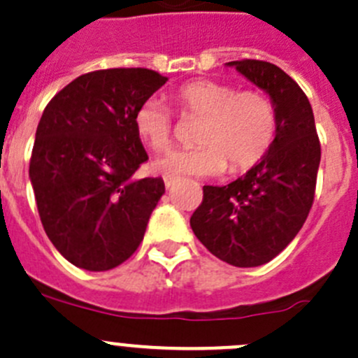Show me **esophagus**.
<instances>
[{"mask_svg":"<svg viewBox=\"0 0 358 358\" xmlns=\"http://www.w3.org/2000/svg\"><path fill=\"white\" fill-rule=\"evenodd\" d=\"M164 180H165V186H167V189H171V187L174 186L176 182H178V179H176V178H171V176H165Z\"/></svg>","mask_w":358,"mask_h":358,"instance_id":"34e87169","label":"esophagus"}]
</instances>
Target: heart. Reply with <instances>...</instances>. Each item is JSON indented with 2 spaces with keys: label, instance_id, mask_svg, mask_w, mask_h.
<instances>
[{
  "label": "heart",
  "instance_id": "b5f03b06",
  "mask_svg": "<svg viewBox=\"0 0 358 358\" xmlns=\"http://www.w3.org/2000/svg\"><path fill=\"white\" fill-rule=\"evenodd\" d=\"M172 102L182 116H201L193 148L169 151L155 162V171L179 178H212L226 171H247L270 150L277 132L273 102L259 90H236L226 83L193 80L180 85ZM134 127L148 148L171 146L174 118L160 99H148L134 115Z\"/></svg>",
  "mask_w": 358,
  "mask_h": 358
}]
</instances>
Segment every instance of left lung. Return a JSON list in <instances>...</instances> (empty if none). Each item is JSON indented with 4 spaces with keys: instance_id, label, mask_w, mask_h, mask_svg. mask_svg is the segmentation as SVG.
<instances>
[{
    "instance_id": "8db88e82",
    "label": "left lung",
    "mask_w": 358,
    "mask_h": 358,
    "mask_svg": "<svg viewBox=\"0 0 358 358\" xmlns=\"http://www.w3.org/2000/svg\"><path fill=\"white\" fill-rule=\"evenodd\" d=\"M226 66L270 97L277 132L270 150L242 178L226 186H203V201L189 224L215 257L254 268L278 256L303 228L313 203L320 143L310 101L280 67L263 60Z\"/></svg>"
}]
</instances>
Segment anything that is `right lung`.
Masks as SVG:
<instances>
[{
  "instance_id": "right-lung-1",
  "label": "right lung",
  "mask_w": 358,
  "mask_h": 358,
  "mask_svg": "<svg viewBox=\"0 0 358 358\" xmlns=\"http://www.w3.org/2000/svg\"><path fill=\"white\" fill-rule=\"evenodd\" d=\"M167 80L143 67L81 74L41 115L29 179L48 238L74 266L113 270L143 242L165 184L134 178L148 160L134 115Z\"/></svg>"
}]
</instances>
